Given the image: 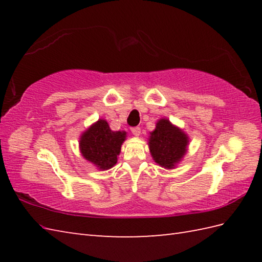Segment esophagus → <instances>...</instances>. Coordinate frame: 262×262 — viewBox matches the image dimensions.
<instances>
[{
  "label": "esophagus",
  "instance_id": "esophagus-1",
  "mask_svg": "<svg viewBox=\"0 0 262 262\" xmlns=\"http://www.w3.org/2000/svg\"><path fill=\"white\" fill-rule=\"evenodd\" d=\"M132 133H133V135L134 136H140L141 135V128L138 127V126H136V127H132Z\"/></svg>",
  "mask_w": 262,
  "mask_h": 262
}]
</instances>
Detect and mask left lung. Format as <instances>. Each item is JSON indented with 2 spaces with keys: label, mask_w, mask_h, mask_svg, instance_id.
Returning <instances> with one entry per match:
<instances>
[{
  "label": "left lung",
  "mask_w": 262,
  "mask_h": 262,
  "mask_svg": "<svg viewBox=\"0 0 262 262\" xmlns=\"http://www.w3.org/2000/svg\"><path fill=\"white\" fill-rule=\"evenodd\" d=\"M188 136L169 119H160L148 140L153 160L165 169H174L187 152Z\"/></svg>",
  "instance_id": "8db88e82"
}]
</instances>
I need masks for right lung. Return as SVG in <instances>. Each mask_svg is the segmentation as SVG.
Returning <instances> with one entry per match:
<instances>
[{
  "label": "right lung",
  "instance_id": "obj_1",
  "mask_svg": "<svg viewBox=\"0 0 262 262\" xmlns=\"http://www.w3.org/2000/svg\"><path fill=\"white\" fill-rule=\"evenodd\" d=\"M126 132H114L108 122L99 119L83 133L80 138V151L83 158L100 170H108L117 163Z\"/></svg>",
  "mask_w": 262,
  "mask_h": 262
}]
</instances>
